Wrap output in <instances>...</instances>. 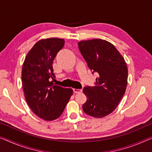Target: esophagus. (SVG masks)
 <instances>
[{"label": "esophagus", "instance_id": "1", "mask_svg": "<svg viewBox=\"0 0 152 152\" xmlns=\"http://www.w3.org/2000/svg\"><path fill=\"white\" fill-rule=\"evenodd\" d=\"M74 92L75 93H82V91H83V90L82 89H77V88H74Z\"/></svg>", "mask_w": 152, "mask_h": 152}]
</instances>
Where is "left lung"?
Masks as SVG:
<instances>
[{
  "label": "left lung",
  "instance_id": "obj_1",
  "mask_svg": "<svg viewBox=\"0 0 152 152\" xmlns=\"http://www.w3.org/2000/svg\"><path fill=\"white\" fill-rule=\"evenodd\" d=\"M78 47L89 68L97 72L96 86L83 89V110L91 116L103 118L114 112L126 91L128 67L114 45L102 39L81 40Z\"/></svg>",
  "mask_w": 152,
  "mask_h": 152
}]
</instances>
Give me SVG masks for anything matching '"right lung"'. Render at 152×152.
<instances>
[{"instance_id": "1", "label": "right lung", "mask_w": 152, "mask_h": 152, "mask_svg": "<svg viewBox=\"0 0 152 152\" xmlns=\"http://www.w3.org/2000/svg\"><path fill=\"white\" fill-rule=\"evenodd\" d=\"M64 39H41L26 56L22 67L23 90L32 112L46 121H51L62 114L73 94L72 88L55 85L53 62L64 47Z\"/></svg>"}]
</instances>
